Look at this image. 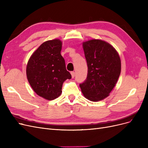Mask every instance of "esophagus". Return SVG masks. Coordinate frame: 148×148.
Returning <instances> with one entry per match:
<instances>
[{"label":"esophagus","instance_id":"esophagus-1","mask_svg":"<svg viewBox=\"0 0 148 148\" xmlns=\"http://www.w3.org/2000/svg\"><path fill=\"white\" fill-rule=\"evenodd\" d=\"M71 77L73 78L75 77V72H74V71H71Z\"/></svg>","mask_w":148,"mask_h":148}]
</instances>
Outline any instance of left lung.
I'll list each match as a JSON object with an SVG mask.
<instances>
[{
  "label": "left lung",
  "mask_w": 148,
  "mask_h": 148,
  "mask_svg": "<svg viewBox=\"0 0 148 148\" xmlns=\"http://www.w3.org/2000/svg\"><path fill=\"white\" fill-rule=\"evenodd\" d=\"M88 65L86 79L79 84L84 97L91 101L104 99L112 90L119 78L121 61L110 44L92 39L83 44Z\"/></svg>",
  "instance_id": "8db88e82"
}]
</instances>
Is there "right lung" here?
Returning <instances> with one entry per match:
<instances>
[{
    "label": "right lung",
    "instance_id": "right-lung-1",
    "mask_svg": "<svg viewBox=\"0 0 148 148\" xmlns=\"http://www.w3.org/2000/svg\"><path fill=\"white\" fill-rule=\"evenodd\" d=\"M61 49L59 39L44 42L31 56L26 67L31 88L38 96L47 100L59 97L64 82L71 78L60 54Z\"/></svg>",
    "mask_w": 148,
    "mask_h": 148
}]
</instances>
